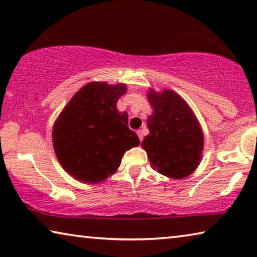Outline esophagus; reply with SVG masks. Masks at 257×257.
Wrapping results in <instances>:
<instances>
[{"label": "esophagus", "instance_id": "34e87169", "mask_svg": "<svg viewBox=\"0 0 257 257\" xmlns=\"http://www.w3.org/2000/svg\"><path fill=\"white\" fill-rule=\"evenodd\" d=\"M137 135H138V137H139V141H143V139H144V133H143V129H141V130H137Z\"/></svg>", "mask_w": 257, "mask_h": 257}]
</instances>
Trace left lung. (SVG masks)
<instances>
[{
	"label": "left lung",
	"instance_id": "1",
	"mask_svg": "<svg viewBox=\"0 0 257 257\" xmlns=\"http://www.w3.org/2000/svg\"><path fill=\"white\" fill-rule=\"evenodd\" d=\"M153 114L147 119L150 134L142 142L153 169L172 179L193 173L202 159L204 135L185 99L170 89H150Z\"/></svg>",
	"mask_w": 257,
	"mask_h": 257
}]
</instances>
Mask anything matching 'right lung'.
<instances>
[{
    "label": "right lung",
    "instance_id": "right-lung-1",
    "mask_svg": "<svg viewBox=\"0 0 257 257\" xmlns=\"http://www.w3.org/2000/svg\"><path fill=\"white\" fill-rule=\"evenodd\" d=\"M127 92L124 84L93 81L73 95L56 119L52 139L55 155L69 175L96 184L114 173L125 151L139 145L128 128V113L116 102Z\"/></svg>",
    "mask_w": 257,
    "mask_h": 257
}]
</instances>
